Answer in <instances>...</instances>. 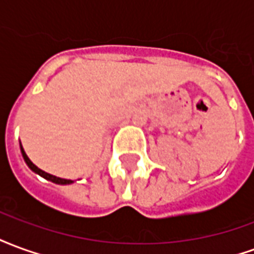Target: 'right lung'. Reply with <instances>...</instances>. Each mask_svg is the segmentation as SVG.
Instances as JSON below:
<instances>
[{"label": "right lung", "mask_w": 254, "mask_h": 254, "mask_svg": "<svg viewBox=\"0 0 254 254\" xmlns=\"http://www.w3.org/2000/svg\"><path fill=\"white\" fill-rule=\"evenodd\" d=\"M20 149H21V155H23V158H24L25 163H27V166L30 167L31 170L34 171V173H36V174H39L41 177H43V178H46V180H49V181L54 182V184H60V185H69V184H72V180H64V178H60V177H56V176H52V174H49V173H46V171L41 170L39 167H36L32 162L30 160V158L27 156V154L24 152V149H23V147H21V144H20Z\"/></svg>", "instance_id": "1"}]
</instances>
